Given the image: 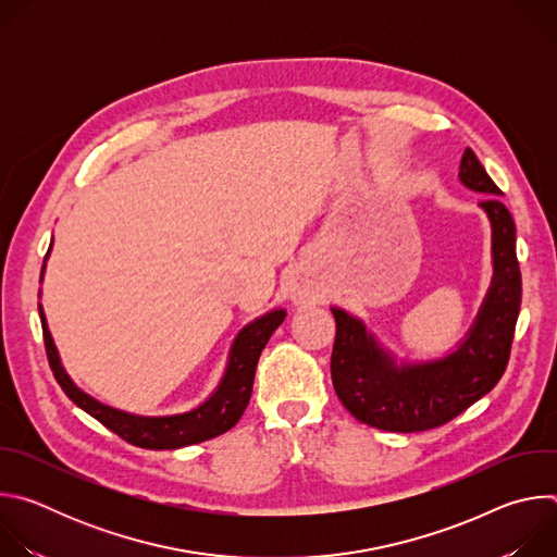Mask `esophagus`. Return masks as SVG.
<instances>
[{
  "instance_id": "1",
  "label": "esophagus",
  "mask_w": 557,
  "mask_h": 557,
  "mask_svg": "<svg viewBox=\"0 0 557 557\" xmlns=\"http://www.w3.org/2000/svg\"><path fill=\"white\" fill-rule=\"evenodd\" d=\"M284 293H286V297L290 299V301H295V304H304V301H314L317 299V295H314V290H310L301 280H297V277H290L286 284H284Z\"/></svg>"
}]
</instances>
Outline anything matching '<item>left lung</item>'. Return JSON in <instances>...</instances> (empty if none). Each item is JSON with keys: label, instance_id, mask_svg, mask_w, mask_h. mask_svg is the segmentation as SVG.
<instances>
[{"label": "left lung", "instance_id": "obj_1", "mask_svg": "<svg viewBox=\"0 0 557 557\" xmlns=\"http://www.w3.org/2000/svg\"><path fill=\"white\" fill-rule=\"evenodd\" d=\"M458 178L492 222L494 277L471 329L454 352L423 363L396 366L357 317L331 308L337 335L331 357L333 385L344 408L361 423L385 432H425L456 419L500 381L511 352L522 299L516 258V224L475 153L467 147Z\"/></svg>", "mask_w": 557, "mask_h": 557}]
</instances>
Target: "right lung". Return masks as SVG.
<instances>
[{
    "label": "right lung",
    "instance_id": "obj_1",
    "mask_svg": "<svg viewBox=\"0 0 557 557\" xmlns=\"http://www.w3.org/2000/svg\"><path fill=\"white\" fill-rule=\"evenodd\" d=\"M44 269H46V264H44ZM44 269H41V280H44ZM39 314H41L44 344H46V355H48L50 368L54 372L57 383L70 396L72 404L86 410L90 417H95L108 430H112L123 441H127L136 447L178 449V447H187V445H196V443L215 438V436L228 432L237 421H240V417L245 414L249 399H251L258 359H260L267 342L275 333V329L284 322L286 310H282V308L271 310V312L258 317L256 322H251L249 326H245L240 333H237V337L231 346V352H228L226 370H224L222 381L215 387V392L198 408L183 412V414H172V417H138V414L121 412L116 408L99 404L97 399H92L90 394L78 389L61 366V359H59V352L50 337L41 306H39Z\"/></svg>",
    "mask_w": 557,
    "mask_h": 557
}]
</instances>
